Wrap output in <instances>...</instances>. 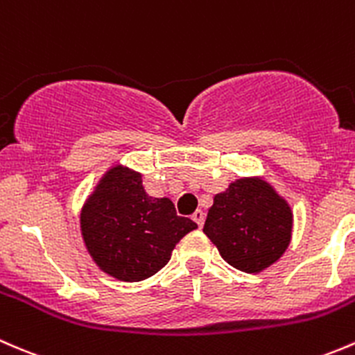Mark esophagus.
I'll use <instances>...</instances> for the list:
<instances>
[{
	"mask_svg": "<svg viewBox=\"0 0 355 355\" xmlns=\"http://www.w3.org/2000/svg\"><path fill=\"white\" fill-rule=\"evenodd\" d=\"M193 220H195L196 224H198V227H202L203 222H205V214H203V210H196L195 214H193Z\"/></svg>",
	"mask_w": 355,
	"mask_h": 355,
	"instance_id": "obj_1",
	"label": "esophagus"
}]
</instances>
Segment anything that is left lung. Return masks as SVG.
<instances>
[{
    "label": "left lung",
    "mask_w": 355,
    "mask_h": 355,
    "mask_svg": "<svg viewBox=\"0 0 355 355\" xmlns=\"http://www.w3.org/2000/svg\"><path fill=\"white\" fill-rule=\"evenodd\" d=\"M203 232L241 272L268 268L291 243L292 211L263 179L244 178L215 195Z\"/></svg>",
    "instance_id": "obj_1"
}]
</instances>
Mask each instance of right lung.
I'll list each match as a JSON object with an SVG mask.
<instances>
[{
    "mask_svg": "<svg viewBox=\"0 0 355 355\" xmlns=\"http://www.w3.org/2000/svg\"><path fill=\"white\" fill-rule=\"evenodd\" d=\"M90 257L114 279L140 282L171 259L174 246L198 225L179 217L169 198H152L141 176L112 167L87 200L80 217Z\"/></svg>",
    "mask_w": 355,
    "mask_h": 355,
    "instance_id": "add662e5",
    "label": "right lung"
}]
</instances>
